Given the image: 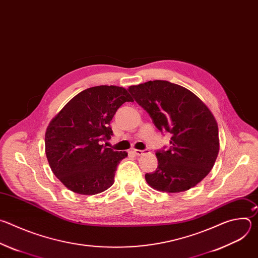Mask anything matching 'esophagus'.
Returning a JSON list of instances; mask_svg holds the SVG:
<instances>
[{"mask_svg": "<svg viewBox=\"0 0 258 258\" xmlns=\"http://www.w3.org/2000/svg\"><path fill=\"white\" fill-rule=\"evenodd\" d=\"M148 152H149V150H147V149H145V150H134V153L138 156H141V155H143L145 153H148Z\"/></svg>", "mask_w": 258, "mask_h": 258, "instance_id": "1", "label": "esophagus"}]
</instances>
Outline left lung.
Instances as JSON below:
<instances>
[{"label":"left lung","instance_id":"left-lung-1","mask_svg":"<svg viewBox=\"0 0 258 258\" xmlns=\"http://www.w3.org/2000/svg\"><path fill=\"white\" fill-rule=\"evenodd\" d=\"M127 90L154 125L171 134L169 148L156 152V170L145 174L147 182L167 193L195 187L213 167L219 150L218 127L210 110L191 91L167 81H149Z\"/></svg>","mask_w":258,"mask_h":258}]
</instances>
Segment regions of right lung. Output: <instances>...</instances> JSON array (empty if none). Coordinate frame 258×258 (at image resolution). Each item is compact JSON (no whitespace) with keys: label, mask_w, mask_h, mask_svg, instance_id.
I'll return each instance as SVG.
<instances>
[{"label":"right lung","mask_w":258,"mask_h":258,"mask_svg":"<svg viewBox=\"0 0 258 258\" xmlns=\"http://www.w3.org/2000/svg\"><path fill=\"white\" fill-rule=\"evenodd\" d=\"M133 101L121 87H93L73 97L52 119L45 135L46 155L66 188L95 195L113 185L117 165L127 153L101 143L113 135L110 121L117 109Z\"/></svg>","instance_id":"add662e5"}]
</instances>
